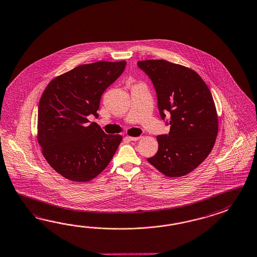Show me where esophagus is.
<instances>
[{
	"label": "esophagus",
	"instance_id": "34e87169",
	"mask_svg": "<svg viewBox=\"0 0 257 257\" xmlns=\"http://www.w3.org/2000/svg\"><path fill=\"white\" fill-rule=\"evenodd\" d=\"M128 138H129V140H131V141H138V140L141 138V137H129Z\"/></svg>",
	"mask_w": 257,
	"mask_h": 257
}]
</instances>
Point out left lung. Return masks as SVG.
I'll return each instance as SVG.
<instances>
[{
	"mask_svg": "<svg viewBox=\"0 0 257 257\" xmlns=\"http://www.w3.org/2000/svg\"><path fill=\"white\" fill-rule=\"evenodd\" d=\"M153 83L160 117L170 115L168 135L157 137L159 150L148 159L168 177L188 174L207 158L218 130L217 109L208 86L192 69L165 60L139 61Z\"/></svg>",
	"mask_w": 257,
	"mask_h": 257,
	"instance_id": "1",
	"label": "left lung"
}]
</instances>
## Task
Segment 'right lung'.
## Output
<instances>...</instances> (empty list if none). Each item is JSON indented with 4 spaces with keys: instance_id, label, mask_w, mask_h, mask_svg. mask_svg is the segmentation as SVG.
<instances>
[{
    "instance_id": "obj_1",
    "label": "right lung",
    "mask_w": 257,
    "mask_h": 257,
    "mask_svg": "<svg viewBox=\"0 0 257 257\" xmlns=\"http://www.w3.org/2000/svg\"><path fill=\"white\" fill-rule=\"evenodd\" d=\"M125 61L82 64L50 82L40 97L38 141L48 163L74 182H88L108 166L120 135H106L97 117L100 97L125 69Z\"/></svg>"
}]
</instances>
